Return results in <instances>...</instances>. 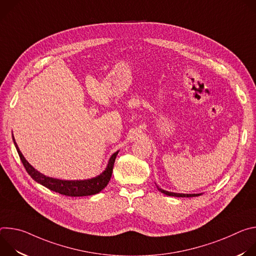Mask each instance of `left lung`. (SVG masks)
I'll return each instance as SVG.
<instances>
[{"label":"left lung","mask_w":256,"mask_h":256,"mask_svg":"<svg viewBox=\"0 0 256 256\" xmlns=\"http://www.w3.org/2000/svg\"><path fill=\"white\" fill-rule=\"evenodd\" d=\"M157 188L159 192H161L162 194H166V196H176V198H192V196H200L202 194H175V192H167V190H164L162 188H160L158 186H157Z\"/></svg>","instance_id":"1"}]
</instances>
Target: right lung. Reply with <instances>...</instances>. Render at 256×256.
<instances>
[{"instance_id": "right-lung-1", "label": "right lung", "mask_w": 256, "mask_h": 256, "mask_svg": "<svg viewBox=\"0 0 256 256\" xmlns=\"http://www.w3.org/2000/svg\"><path fill=\"white\" fill-rule=\"evenodd\" d=\"M13 140H14L15 147L17 149V152L19 154V157L23 163V166L25 167L27 173L32 177V179H34L36 182H38V184H40L42 186L48 188V190L66 196H92L100 192L108 184L109 180L112 178L114 161H116V155L118 154V151L116 152L110 157V159H109L106 169L100 175L94 178L85 179V180H62V179L46 176L36 169H34L26 161V159L20 152L14 136H13Z\"/></svg>"}]
</instances>
